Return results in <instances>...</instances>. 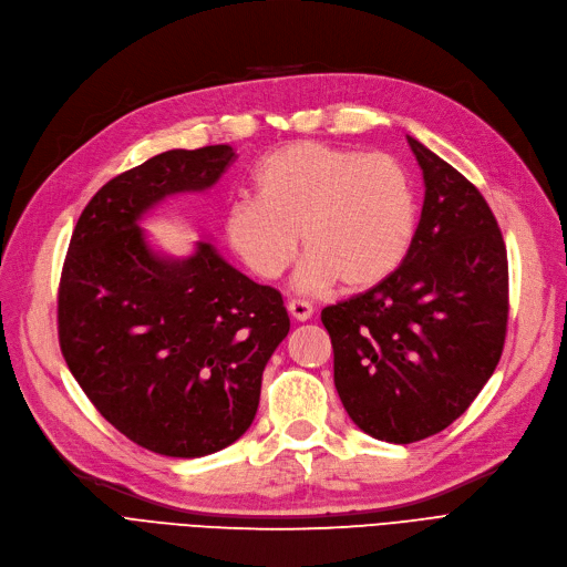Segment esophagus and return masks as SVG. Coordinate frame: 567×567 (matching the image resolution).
I'll list each match as a JSON object with an SVG mask.
<instances>
[{"label":"esophagus","mask_w":567,"mask_h":567,"mask_svg":"<svg viewBox=\"0 0 567 567\" xmlns=\"http://www.w3.org/2000/svg\"><path fill=\"white\" fill-rule=\"evenodd\" d=\"M287 308L291 312V318L299 320V322H306V320L312 318V306L308 301H303V299H291L287 303Z\"/></svg>","instance_id":"34e87169"}]
</instances>
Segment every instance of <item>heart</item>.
<instances>
[{"instance_id":"b5f03b06","label":"heart","mask_w":567,"mask_h":567,"mask_svg":"<svg viewBox=\"0 0 567 567\" xmlns=\"http://www.w3.org/2000/svg\"><path fill=\"white\" fill-rule=\"evenodd\" d=\"M255 194L230 203L221 226L230 249L264 280L295 264L299 234L308 259L297 285L306 291L333 280L346 289L379 285L413 240V184L388 154L291 144L259 163Z\"/></svg>"}]
</instances>
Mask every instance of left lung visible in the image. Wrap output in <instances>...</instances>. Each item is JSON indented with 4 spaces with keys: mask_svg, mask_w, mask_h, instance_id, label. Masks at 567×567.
I'll return each mask as SVG.
<instances>
[{
    "mask_svg": "<svg viewBox=\"0 0 567 567\" xmlns=\"http://www.w3.org/2000/svg\"><path fill=\"white\" fill-rule=\"evenodd\" d=\"M425 203L404 261L322 310L352 423L392 444L446 430L493 375L507 337L509 264L478 188L409 137Z\"/></svg>",
    "mask_w": 567,
    "mask_h": 567,
    "instance_id": "left-lung-1",
    "label": "left lung"
}]
</instances>
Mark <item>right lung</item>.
I'll return each instance as SVG.
<instances>
[{
    "label": "right lung",
    "instance_id": "right-lung-1",
    "mask_svg": "<svg viewBox=\"0 0 567 567\" xmlns=\"http://www.w3.org/2000/svg\"><path fill=\"white\" fill-rule=\"evenodd\" d=\"M230 144L173 150L104 184L83 207L58 287V341L104 421L171 457L234 444L255 421L261 373L289 331L282 295L207 243L186 261L152 255L140 215L213 186Z\"/></svg>",
    "mask_w": 567,
    "mask_h": 567
}]
</instances>
